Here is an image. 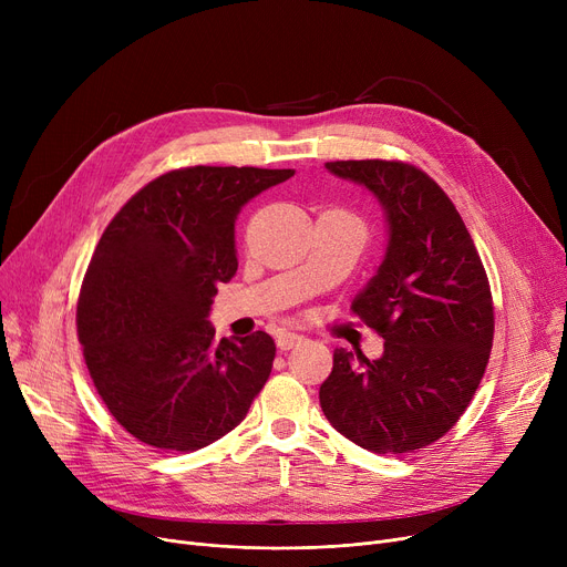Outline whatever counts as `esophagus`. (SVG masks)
Masks as SVG:
<instances>
[{"label":"esophagus","instance_id":"34e87169","mask_svg":"<svg viewBox=\"0 0 567 567\" xmlns=\"http://www.w3.org/2000/svg\"><path fill=\"white\" fill-rule=\"evenodd\" d=\"M306 338L303 336H299V333H289V331H285V333H280L278 336V340H276V344H278V349L280 351H289V349H293L296 344H301Z\"/></svg>","mask_w":567,"mask_h":567}]
</instances>
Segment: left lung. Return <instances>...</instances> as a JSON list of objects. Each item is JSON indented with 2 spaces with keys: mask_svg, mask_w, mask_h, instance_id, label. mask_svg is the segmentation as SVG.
<instances>
[{
  "mask_svg": "<svg viewBox=\"0 0 567 567\" xmlns=\"http://www.w3.org/2000/svg\"><path fill=\"white\" fill-rule=\"evenodd\" d=\"M326 167L379 197L391 238L351 306L383 338V355L336 349L321 411L365 451L413 453L453 430L481 385L494 340L489 280L455 204L421 167L381 158Z\"/></svg>",
  "mask_w": 567,
  "mask_h": 567,
  "instance_id": "8db88e82",
  "label": "left lung"
}]
</instances>
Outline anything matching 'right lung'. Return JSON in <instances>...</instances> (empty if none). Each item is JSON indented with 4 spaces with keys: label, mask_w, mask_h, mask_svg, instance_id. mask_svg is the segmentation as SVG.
<instances>
[{
    "label": "right lung",
    "mask_w": 567,
    "mask_h": 567,
    "mask_svg": "<svg viewBox=\"0 0 567 567\" xmlns=\"http://www.w3.org/2000/svg\"><path fill=\"white\" fill-rule=\"evenodd\" d=\"M293 169L178 167L140 188L86 266L78 340L96 391L137 441L193 453L246 419L276 359L257 331L220 340L212 299L238 261L234 220Z\"/></svg>",
    "instance_id": "add662e5"
}]
</instances>
